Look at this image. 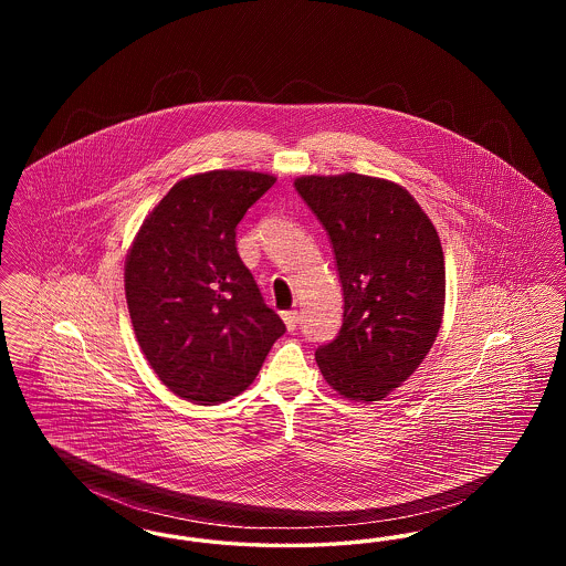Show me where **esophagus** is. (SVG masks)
I'll use <instances>...</instances> for the list:
<instances>
[{"label":"esophagus","instance_id":"34e87169","mask_svg":"<svg viewBox=\"0 0 566 566\" xmlns=\"http://www.w3.org/2000/svg\"><path fill=\"white\" fill-rule=\"evenodd\" d=\"M282 321H284L289 331H295L296 326H298V314H296L295 310L284 312V314H282Z\"/></svg>","mask_w":566,"mask_h":566}]
</instances>
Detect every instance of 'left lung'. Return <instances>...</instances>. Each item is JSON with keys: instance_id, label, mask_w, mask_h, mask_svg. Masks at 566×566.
<instances>
[{"instance_id": "obj_1", "label": "left lung", "mask_w": 566, "mask_h": 566, "mask_svg": "<svg viewBox=\"0 0 566 566\" xmlns=\"http://www.w3.org/2000/svg\"><path fill=\"white\" fill-rule=\"evenodd\" d=\"M295 189L323 222L344 291L337 337L316 350L333 390L381 401L434 344L446 263L431 218L399 185L363 174L301 176Z\"/></svg>"}]
</instances>
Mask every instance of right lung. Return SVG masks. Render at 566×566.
<instances>
[{"mask_svg":"<svg viewBox=\"0 0 566 566\" xmlns=\"http://www.w3.org/2000/svg\"><path fill=\"white\" fill-rule=\"evenodd\" d=\"M273 182L245 169L185 178L146 216L127 254L137 344L163 384L192 403L238 397L286 333L235 245V227Z\"/></svg>","mask_w":566,"mask_h":566,"instance_id":"add662e5","label":"right lung"}]
</instances>
